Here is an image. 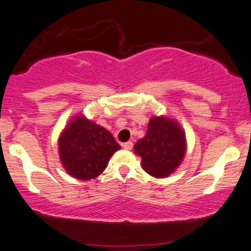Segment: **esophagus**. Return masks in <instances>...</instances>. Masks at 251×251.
Here are the masks:
<instances>
[{
    "label": "esophagus",
    "instance_id": "1",
    "mask_svg": "<svg viewBox=\"0 0 251 251\" xmlns=\"http://www.w3.org/2000/svg\"><path fill=\"white\" fill-rule=\"evenodd\" d=\"M123 148L125 150H132V148H133V143L132 142H126L123 144Z\"/></svg>",
    "mask_w": 251,
    "mask_h": 251
}]
</instances>
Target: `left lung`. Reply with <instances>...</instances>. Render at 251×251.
Wrapping results in <instances>:
<instances>
[{"mask_svg": "<svg viewBox=\"0 0 251 251\" xmlns=\"http://www.w3.org/2000/svg\"><path fill=\"white\" fill-rule=\"evenodd\" d=\"M142 157L143 169L153 177H166L175 171L185 154V135L174 120L154 117L145 137L134 145Z\"/></svg>", "mask_w": 251, "mask_h": 251, "instance_id": "1", "label": "left lung"}]
</instances>
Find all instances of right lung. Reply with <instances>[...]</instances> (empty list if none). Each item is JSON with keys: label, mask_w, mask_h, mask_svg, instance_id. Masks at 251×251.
Here are the masks:
<instances>
[{"label": "right lung", "mask_w": 251, "mask_h": 251, "mask_svg": "<svg viewBox=\"0 0 251 251\" xmlns=\"http://www.w3.org/2000/svg\"><path fill=\"white\" fill-rule=\"evenodd\" d=\"M119 149L120 145L107 129L83 117L72 120L59 139L63 168L81 180L98 177Z\"/></svg>", "instance_id": "1"}]
</instances>
